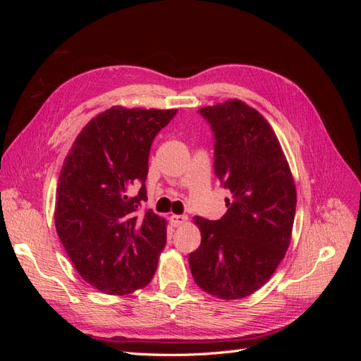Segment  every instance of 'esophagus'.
<instances>
[{"label": "esophagus", "instance_id": "1", "mask_svg": "<svg viewBox=\"0 0 361 361\" xmlns=\"http://www.w3.org/2000/svg\"><path fill=\"white\" fill-rule=\"evenodd\" d=\"M169 220H170L171 226L178 227V226H182V224L187 223L188 216H187V215H170V216H169Z\"/></svg>", "mask_w": 361, "mask_h": 361}]
</instances>
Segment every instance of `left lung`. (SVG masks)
Wrapping results in <instances>:
<instances>
[{
	"label": "left lung",
	"mask_w": 361,
	"mask_h": 361,
	"mask_svg": "<svg viewBox=\"0 0 361 361\" xmlns=\"http://www.w3.org/2000/svg\"><path fill=\"white\" fill-rule=\"evenodd\" d=\"M214 133V169L227 212L194 216L202 244L190 255L194 281L221 300H239L274 274L290 243L297 190L277 135L255 108L239 99L203 106Z\"/></svg>",
	"instance_id": "left-lung-1"
}]
</instances>
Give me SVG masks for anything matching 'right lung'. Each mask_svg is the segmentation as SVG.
Returning <instances> with one entry per match:
<instances>
[{"instance_id": "right-lung-1", "label": "right lung", "mask_w": 361, "mask_h": 361, "mask_svg": "<svg viewBox=\"0 0 361 361\" xmlns=\"http://www.w3.org/2000/svg\"><path fill=\"white\" fill-rule=\"evenodd\" d=\"M176 113L111 106L82 128L63 162L57 233L78 274L104 293H130L155 276L167 223L135 212L147 200L152 141Z\"/></svg>"}]
</instances>
